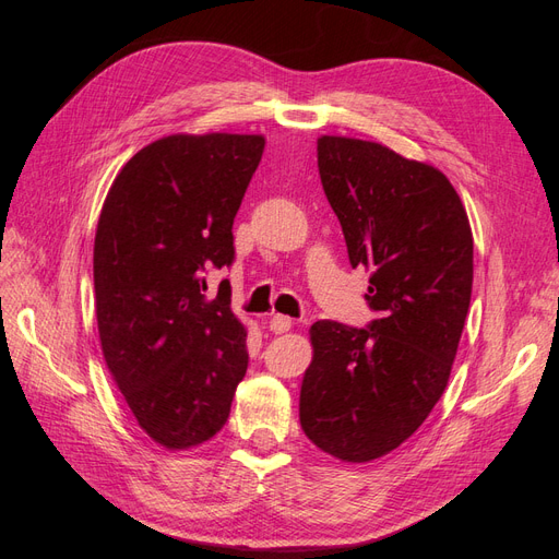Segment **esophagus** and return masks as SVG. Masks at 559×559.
Returning a JSON list of instances; mask_svg holds the SVG:
<instances>
[{"instance_id": "obj_1", "label": "esophagus", "mask_w": 559, "mask_h": 559, "mask_svg": "<svg viewBox=\"0 0 559 559\" xmlns=\"http://www.w3.org/2000/svg\"><path fill=\"white\" fill-rule=\"evenodd\" d=\"M267 326H270V331H273V333H286V331L294 326V321L289 317H284V314H275V317H270Z\"/></svg>"}]
</instances>
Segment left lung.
Instances as JSON below:
<instances>
[{"label":"left lung","instance_id":"1","mask_svg":"<svg viewBox=\"0 0 559 559\" xmlns=\"http://www.w3.org/2000/svg\"><path fill=\"white\" fill-rule=\"evenodd\" d=\"M317 165L352 267L370 270L366 329L321 319L300 427L341 462H373L445 392L473 286V235L450 179L378 142L321 134Z\"/></svg>","mask_w":559,"mask_h":559}]
</instances>
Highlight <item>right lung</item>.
Here are the masks:
<instances>
[{
	"label": "right lung",
	"mask_w": 559,
	"mask_h": 559,
	"mask_svg": "<svg viewBox=\"0 0 559 559\" xmlns=\"http://www.w3.org/2000/svg\"><path fill=\"white\" fill-rule=\"evenodd\" d=\"M263 134H170L138 151L99 212L93 277L99 345L138 425L167 450L222 431L247 373V329L210 267L230 265L233 218Z\"/></svg>",
	"instance_id": "obj_1"
}]
</instances>
